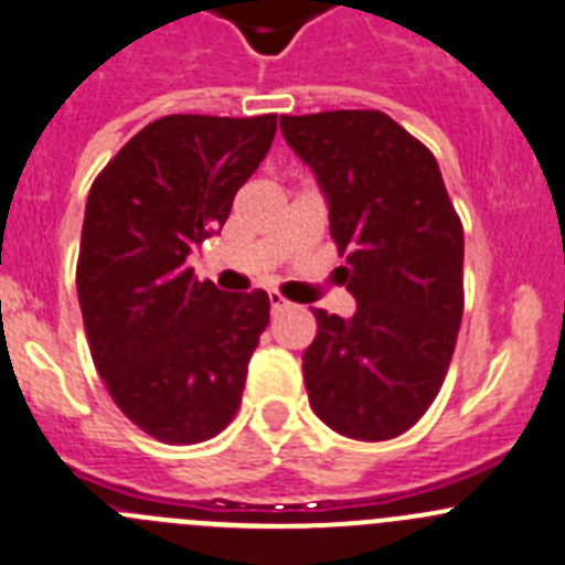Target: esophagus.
<instances>
[{"label":"esophagus","mask_w":565,"mask_h":565,"mask_svg":"<svg viewBox=\"0 0 565 565\" xmlns=\"http://www.w3.org/2000/svg\"><path fill=\"white\" fill-rule=\"evenodd\" d=\"M289 307V300L287 298H284V295L281 292H270V309H273V312H281V309H287Z\"/></svg>","instance_id":"34e87169"}]
</instances>
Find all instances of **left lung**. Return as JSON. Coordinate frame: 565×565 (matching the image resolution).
Masks as SVG:
<instances>
[{
    "mask_svg": "<svg viewBox=\"0 0 565 565\" xmlns=\"http://www.w3.org/2000/svg\"><path fill=\"white\" fill-rule=\"evenodd\" d=\"M287 145L329 198L354 318L315 309L303 382L318 418L390 440L424 418L462 320V223L424 141L382 110L281 116Z\"/></svg>",
    "mask_w": 565,
    "mask_h": 565,
    "instance_id": "obj_1",
    "label": "left lung"
}]
</instances>
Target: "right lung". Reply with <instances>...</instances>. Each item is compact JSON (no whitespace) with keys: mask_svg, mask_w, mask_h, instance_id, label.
Here are the masks:
<instances>
[{"mask_svg":"<svg viewBox=\"0 0 565 565\" xmlns=\"http://www.w3.org/2000/svg\"><path fill=\"white\" fill-rule=\"evenodd\" d=\"M276 114H172L94 178L77 298L110 398L161 443H203L234 420L270 323L265 289L223 292L186 256L217 234L276 136Z\"/></svg>","mask_w":565,"mask_h":565,"instance_id":"add662e5","label":"right lung"}]
</instances>
